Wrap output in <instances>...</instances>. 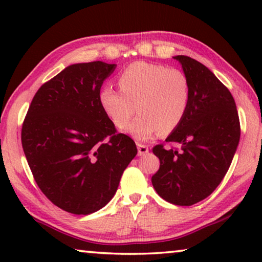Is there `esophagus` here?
Returning a JSON list of instances; mask_svg holds the SVG:
<instances>
[{
    "label": "esophagus",
    "instance_id": "obj_1",
    "mask_svg": "<svg viewBox=\"0 0 262 262\" xmlns=\"http://www.w3.org/2000/svg\"><path fill=\"white\" fill-rule=\"evenodd\" d=\"M137 149H138V155L139 156H144L145 154L149 152L148 146L144 145V144H139V143H137Z\"/></svg>",
    "mask_w": 262,
    "mask_h": 262
}]
</instances>
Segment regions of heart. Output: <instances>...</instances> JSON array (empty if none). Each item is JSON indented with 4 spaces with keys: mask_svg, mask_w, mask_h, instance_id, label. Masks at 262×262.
I'll return each mask as SVG.
<instances>
[{
    "mask_svg": "<svg viewBox=\"0 0 262 262\" xmlns=\"http://www.w3.org/2000/svg\"><path fill=\"white\" fill-rule=\"evenodd\" d=\"M120 91L105 85L100 105L117 127H123L139 112L124 131L138 141H148L156 134L174 131L187 113L191 83L185 73L161 64L136 62L118 77Z\"/></svg>",
    "mask_w": 262,
    "mask_h": 262,
    "instance_id": "1",
    "label": "heart"
}]
</instances>
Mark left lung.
<instances>
[{
  "mask_svg": "<svg viewBox=\"0 0 262 262\" xmlns=\"http://www.w3.org/2000/svg\"><path fill=\"white\" fill-rule=\"evenodd\" d=\"M191 83V101L180 125L166 142L181 150L154 146L160 169L152 175L161 198L180 206L202 202L221 184L239 142L235 100L212 71L187 56H175Z\"/></svg>",
  "mask_w": 262,
  "mask_h": 262,
  "instance_id": "1",
  "label": "left lung"
}]
</instances>
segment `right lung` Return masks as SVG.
<instances>
[{"label":"right lung","mask_w":262,"mask_h":262,"mask_svg":"<svg viewBox=\"0 0 262 262\" xmlns=\"http://www.w3.org/2000/svg\"><path fill=\"white\" fill-rule=\"evenodd\" d=\"M116 68L100 60L67 67L38 89L25 118L21 142L34 180L67 212L102 209L137 155L100 105V89Z\"/></svg>","instance_id":"right-lung-1"}]
</instances>
